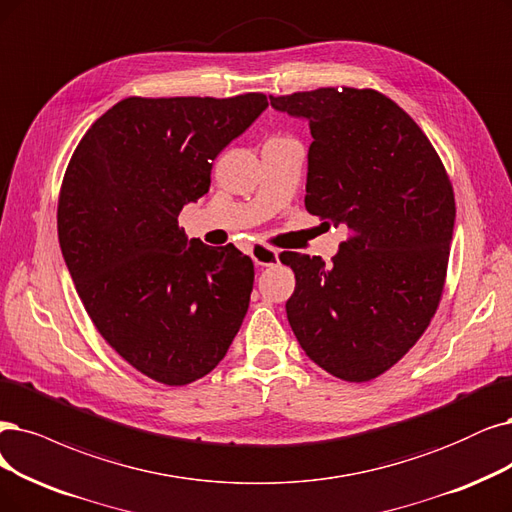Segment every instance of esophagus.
<instances>
[{
    "instance_id": "1",
    "label": "esophagus",
    "mask_w": 512,
    "mask_h": 512,
    "mask_svg": "<svg viewBox=\"0 0 512 512\" xmlns=\"http://www.w3.org/2000/svg\"><path fill=\"white\" fill-rule=\"evenodd\" d=\"M251 257L261 268H270L278 263V251L272 249V246H268V244H253Z\"/></svg>"
}]
</instances>
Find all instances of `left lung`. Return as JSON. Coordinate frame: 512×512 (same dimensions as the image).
Instances as JSON below:
<instances>
[{"instance_id": "1", "label": "left lung", "mask_w": 512, "mask_h": 512, "mask_svg": "<svg viewBox=\"0 0 512 512\" xmlns=\"http://www.w3.org/2000/svg\"><path fill=\"white\" fill-rule=\"evenodd\" d=\"M308 120L306 211L348 236L327 263L293 251L299 346L344 382H369L415 346L441 304L456 198L424 130L373 88L270 97Z\"/></svg>"}]
</instances>
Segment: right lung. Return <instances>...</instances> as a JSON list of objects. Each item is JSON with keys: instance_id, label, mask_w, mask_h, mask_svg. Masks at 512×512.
<instances>
[{"instance_id": "1", "label": "right lung", "mask_w": 512, "mask_h": 512, "mask_svg": "<svg viewBox=\"0 0 512 512\" xmlns=\"http://www.w3.org/2000/svg\"><path fill=\"white\" fill-rule=\"evenodd\" d=\"M266 107L263 92L128 97L67 164L56 227L75 291L105 342L149 380L185 386L211 373L249 310L251 257L187 240L177 217Z\"/></svg>"}]
</instances>
